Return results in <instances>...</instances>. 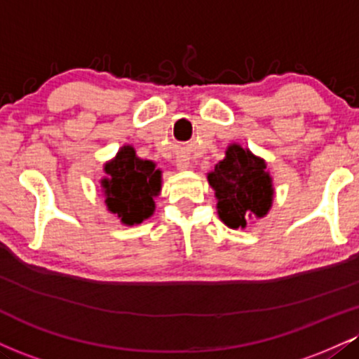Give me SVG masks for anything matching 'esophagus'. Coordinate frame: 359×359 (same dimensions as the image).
I'll return each instance as SVG.
<instances>
[{"mask_svg":"<svg viewBox=\"0 0 359 359\" xmlns=\"http://www.w3.org/2000/svg\"><path fill=\"white\" fill-rule=\"evenodd\" d=\"M175 165H177V168H179V170H187V168L191 167V162H189V158L179 157V158H177Z\"/></svg>","mask_w":359,"mask_h":359,"instance_id":"1","label":"esophagus"}]
</instances>
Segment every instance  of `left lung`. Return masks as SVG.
I'll return each instance as SVG.
<instances>
[{
    "instance_id": "obj_1",
    "label": "left lung",
    "mask_w": 359,
    "mask_h": 359,
    "mask_svg": "<svg viewBox=\"0 0 359 359\" xmlns=\"http://www.w3.org/2000/svg\"><path fill=\"white\" fill-rule=\"evenodd\" d=\"M217 197V214L231 229H244L249 217H264L273 205V179L266 162L249 149L231 144L226 157L207 174Z\"/></svg>"
}]
</instances>
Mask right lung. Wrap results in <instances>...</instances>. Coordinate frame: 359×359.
Masks as SVG:
<instances>
[{"mask_svg":"<svg viewBox=\"0 0 359 359\" xmlns=\"http://www.w3.org/2000/svg\"><path fill=\"white\" fill-rule=\"evenodd\" d=\"M102 179L107 209L125 226H135L155 210L154 197L161 194L162 172L152 161H142L132 145H123L114 161L107 162Z\"/></svg>","mask_w":359,"mask_h":359,"instance_id":"right-lung-1","label":"right lung"}]
</instances>
